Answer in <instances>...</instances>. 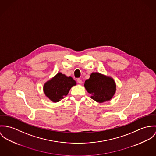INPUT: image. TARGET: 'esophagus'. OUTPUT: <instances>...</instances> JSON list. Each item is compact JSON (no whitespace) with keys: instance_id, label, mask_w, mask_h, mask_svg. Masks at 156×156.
I'll return each mask as SVG.
<instances>
[{"instance_id":"34e87169","label":"esophagus","mask_w":156,"mask_h":156,"mask_svg":"<svg viewBox=\"0 0 156 156\" xmlns=\"http://www.w3.org/2000/svg\"><path fill=\"white\" fill-rule=\"evenodd\" d=\"M77 82H78L79 84H82V83H83L82 80H81V79H80V78H78V79L77 80Z\"/></svg>"}]
</instances>
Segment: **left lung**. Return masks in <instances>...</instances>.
Returning <instances> with one entry per match:
<instances>
[{
  "label": "left lung",
  "instance_id": "obj_1",
  "mask_svg": "<svg viewBox=\"0 0 156 156\" xmlns=\"http://www.w3.org/2000/svg\"><path fill=\"white\" fill-rule=\"evenodd\" d=\"M84 87L91 98L99 103L111 100L116 91V84L113 78L99 72H93L86 80Z\"/></svg>",
  "mask_w": 156,
  "mask_h": 156
}]
</instances>
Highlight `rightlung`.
Returning a JSON list of instances; mask_svg holds the SVG:
<instances>
[{"label": "right lung", "mask_w": 156, "mask_h": 156, "mask_svg": "<svg viewBox=\"0 0 156 156\" xmlns=\"http://www.w3.org/2000/svg\"><path fill=\"white\" fill-rule=\"evenodd\" d=\"M76 84V81L72 77L58 72L45 83L43 90L45 96L52 102H58L67 96L71 87Z\"/></svg>", "instance_id": "1"}]
</instances>
